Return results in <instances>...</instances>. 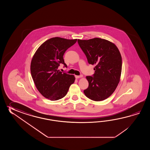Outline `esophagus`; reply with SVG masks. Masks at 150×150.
Segmentation results:
<instances>
[{
	"instance_id": "esophagus-1",
	"label": "esophagus",
	"mask_w": 150,
	"mask_h": 150,
	"mask_svg": "<svg viewBox=\"0 0 150 150\" xmlns=\"http://www.w3.org/2000/svg\"><path fill=\"white\" fill-rule=\"evenodd\" d=\"M75 77H76V79H78V78L83 77V76H82V75H80V76H76V75H75Z\"/></svg>"
}]
</instances>
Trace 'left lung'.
Instances as JSON below:
<instances>
[{
  "mask_svg": "<svg viewBox=\"0 0 150 150\" xmlns=\"http://www.w3.org/2000/svg\"><path fill=\"white\" fill-rule=\"evenodd\" d=\"M89 64L95 65L93 76H87L89 85L85 96L96 101L107 99L115 91L120 80L122 57L116 45L105 39L78 40Z\"/></svg>",
  "mask_w": 150,
  "mask_h": 150,
  "instance_id": "obj_1",
  "label": "left lung"
}]
</instances>
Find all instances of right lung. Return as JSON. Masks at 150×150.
<instances>
[{"instance_id": "obj_1", "label": "right lung", "mask_w": 150, "mask_h": 150, "mask_svg": "<svg viewBox=\"0 0 150 150\" xmlns=\"http://www.w3.org/2000/svg\"><path fill=\"white\" fill-rule=\"evenodd\" d=\"M76 41L58 37L50 38L40 46L32 58V78L39 92L45 98L55 101L64 98L74 82V75L63 73L58 68L61 64L67 67L63 55Z\"/></svg>"}]
</instances>
